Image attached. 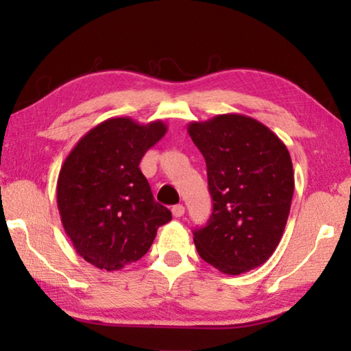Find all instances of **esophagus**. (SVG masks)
I'll list each match as a JSON object with an SVG mask.
<instances>
[{
  "mask_svg": "<svg viewBox=\"0 0 351 351\" xmlns=\"http://www.w3.org/2000/svg\"><path fill=\"white\" fill-rule=\"evenodd\" d=\"M184 212H186V207H184L182 204H176L171 207V213H173L175 218H180L184 215Z\"/></svg>",
  "mask_w": 351,
  "mask_h": 351,
  "instance_id": "34e87169",
  "label": "esophagus"
}]
</instances>
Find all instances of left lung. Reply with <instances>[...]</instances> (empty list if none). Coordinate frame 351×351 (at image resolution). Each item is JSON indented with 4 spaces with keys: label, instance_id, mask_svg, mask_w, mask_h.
Masks as SVG:
<instances>
[{
    "label": "left lung",
    "instance_id": "obj_1",
    "mask_svg": "<svg viewBox=\"0 0 351 351\" xmlns=\"http://www.w3.org/2000/svg\"><path fill=\"white\" fill-rule=\"evenodd\" d=\"M203 153L213 201L210 219L193 230L199 257L223 274L258 268L280 243L294 193V170L278 136L243 114L190 122Z\"/></svg>",
    "mask_w": 351,
    "mask_h": 351
}]
</instances>
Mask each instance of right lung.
Here are the masks:
<instances>
[{"instance_id": "add662e5", "label": "right lung", "mask_w": 351, "mask_h": 351, "mask_svg": "<svg viewBox=\"0 0 351 351\" xmlns=\"http://www.w3.org/2000/svg\"><path fill=\"white\" fill-rule=\"evenodd\" d=\"M167 132L162 121L141 125L111 117L91 128L64 159L57 206L64 232L80 257L119 271L144 257L171 212L154 201L139 162Z\"/></svg>"}]
</instances>
